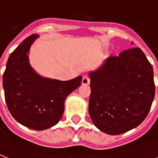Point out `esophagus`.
Returning a JSON list of instances; mask_svg holds the SVG:
<instances>
[{
  "label": "esophagus",
  "instance_id": "obj_1",
  "mask_svg": "<svg viewBox=\"0 0 158 158\" xmlns=\"http://www.w3.org/2000/svg\"><path fill=\"white\" fill-rule=\"evenodd\" d=\"M90 84V79L88 75H85V76L83 77L82 79V84L83 85H89Z\"/></svg>",
  "mask_w": 158,
  "mask_h": 158
}]
</instances>
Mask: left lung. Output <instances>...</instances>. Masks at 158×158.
Returning a JSON list of instances; mask_svg holds the SVG:
<instances>
[{"label": "left lung", "mask_w": 158, "mask_h": 158, "mask_svg": "<svg viewBox=\"0 0 158 158\" xmlns=\"http://www.w3.org/2000/svg\"><path fill=\"white\" fill-rule=\"evenodd\" d=\"M89 78V112L98 130L120 135L144 120L154 99L155 84L152 64L140 48L107 57Z\"/></svg>", "instance_id": "left-lung-1"}]
</instances>
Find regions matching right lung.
<instances>
[{
    "label": "right lung",
    "mask_w": 158,
    "mask_h": 158,
    "mask_svg": "<svg viewBox=\"0 0 158 158\" xmlns=\"http://www.w3.org/2000/svg\"><path fill=\"white\" fill-rule=\"evenodd\" d=\"M38 37H28L10 55L3 74V89L12 116L25 127L43 130L61 119L64 100L80 86L82 76L60 81L39 75L28 60L29 49Z\"/></svg>",
    "instance_id": "1"
}]
</instances>
